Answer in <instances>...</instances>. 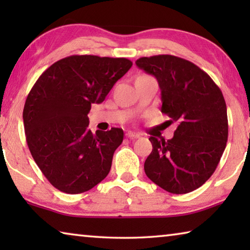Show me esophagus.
Segmentation results:
<instances>
[{
  "label": "esophagus",
  "mask_w": 250,
  "mask_h": 250,
  "mask_svg": "<svg viewBox=\"0 0 250 250\" xmlns=\"http://www.w3.org/2000/svg\"><path fill=\"white\" fill-rule=\"evenodd\" d=\"M126 138L129 139H138L140 138V134L139 133H135V132H131V131H129V132H126Z\"/></svg>",
  "instance_id": "obj_1"
}]
</instances>
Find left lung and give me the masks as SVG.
Returning <instances> with one entry per match:
<instances>
[{"label":"left lung","instance_id":"left-lung-1","mask_svg":"<svg viewBox=\"0 0 250 250\" xmlns=\"http://www.w3.org/2000/svg\"><path fill=\"white\" fill-rule=\"evenodd\" d=\"M135 64L154 76L161 111L177 124L170 140L150 137L146 176L161 188L185 194L202 186L216 170L228 138L226 103L216 83L200 67L172 55L139 58Z\"/></svg>","mask_w":250,"mask_h":250}]
</instances>
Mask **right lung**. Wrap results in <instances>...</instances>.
Listing matches in <instances>:
<instances>
[{"label": "right lung", "instance_id": "obj_1", "mask_svg": "<svg viewBox=\"0 0 250 250\" xmlns=\"http://www.w3.org/2000/svg\"><path fill=\"white\" fill-rule=\"evenodd\" d=\"M131 66L126 58L73 55L48 67L29 91L23 110L28 149L59 191L87 192L108 175L124 130L92 133L88 113Z\"/></svg>", "mask_w": 250, "mask_h": 250}]
</instances>
